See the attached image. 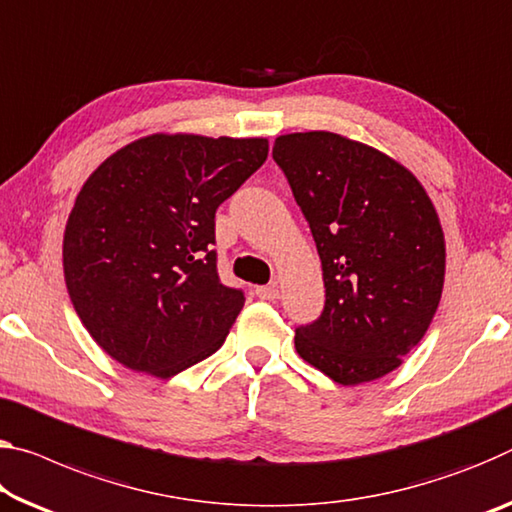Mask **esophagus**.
Segmentation results:
<instances>
[{
    "instance_id": "esophagus-1",
    "label": "esophagus",
    "mask_w": 512,
    "mask_h": 512,
    "mask_svg": "<svg viewBox=\"0 0 512 512\" xmlns=\"http://www.w3.org/2000/svg\"><path fill=\"white\" fill-rule=\"evenodd\" d=\"M255 294L262 300H275L280 296V289H278V285H264V287H257Z\"/></svg>"
}]
</instances>
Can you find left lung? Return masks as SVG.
<instances>
[{
  "mask_svg": "<svg viewBox=\"0 0 512 512\" xmlns=\"http://www.w3.org/2000/svg\"><path fill=\"white\" fill-rule=\"evenodd\" d=\"M321 257L326 307L296 328V351L339 385L383 378L426 335L444 287L440 216L415 175L385 152L332 132L278 136Z\"/></svg>",
  "mask_w": 512,
  "mask_h": 512,
  "instance_id": "1",
  "label": "left lung"
}]
</instances>
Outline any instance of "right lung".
Masks as SVG:
<instances>
[{"instance_id":"obj_1","label":"right lung","mask_w":512,"mask_h":512,"mask_svg":"<svg viewBox=\"0 0 512 512\" xmlns=\"http://www.w3.org/2000/svg\"><path fill=\"white\" fill-rule=\"evenodd\" d=\"M266 154V139L150 134L93 170L68 216L63 275L104 353L170 378L223 346L246 296L218 280L214 216Z\"/></svg>"}]
</instances>
